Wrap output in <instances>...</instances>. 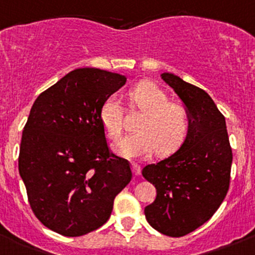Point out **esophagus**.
Instances as JSON below:
<instances>
[{"label":"esophagus","mask_w":255,"mask_h":255,"mask_svg":"<svg viewBox=\"0 0 255 255\" xmlns=\"http://www.w3.org/2000/svg\"><path fill=\"white\" fill-rule=\"evenodd\" d=\"M131 169H132V173H134L135 176H139L140 174H141V166H140L139 164H136V162H132Z\"/></svg>","instance_id":"34e87169"}]
</instances>
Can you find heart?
Returning <instances> with one entry per match:
<instances>
[{
    "instance_id": "heart-1",
    "label": "heart",
    "mask_w": 255,
    "mask_h": 255,
    "mask_svg": "<svg viewBox=\"0 0 255 255\" xmlns=\"http://www.w3.org/2000/svg\"><path fill=\"white\" fill-rule=\"evenodd\" d=\"M130 104L144 116L136 125V132L115 144L116 154L124 157H145L156 150L160 155L175 151L185 139L190 124L189 111L183 104L169 101L168 94L156 84L142 81L129 93ZM100 121L109 137L118 140L123 132V109L115 96L104 101Z\"/></svg>"
}]
</instances>
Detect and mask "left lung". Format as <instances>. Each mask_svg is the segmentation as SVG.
Segmentation results:
<instances>
[{
	"instance_id": "1",
	"label": "left lung",
	"mask_w": 255,
	"mask_h": 255,
	"mask_svg": "<svg viewBox=\"0 0 255 255\" xmlns=\"http://www.w3.org/2000/svg\"><path fill=\"white\" fill-rule=\"evenodd\" d=\"M161 79L188 109L190 124L178 151L142 169L156 188L145 217L155 230L178 238L208 222L220 207L229 189L233 152L225 118L204 90L169 72Z\"/></svg>"
}]
</instances>
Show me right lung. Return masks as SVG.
<instances>
[{
  "label": "right lung",
  "mask_w": 255,
  "mask_h": 255,
  "mask_svg": "<svg viewBox=\"0 0 255 255\" xmlns=\"http://www.w3.org/2000/svg\"><path fill=\"white\" fill-rule=\"evenodd\" d=\"M124 75L76 69L38 95L22 131L18 170L33 214L65 237L96 230L132 178L128 160L110 151L100 121L104 101Z\"/></svg>",
  "instance_id": "add662e5"
}]
</instances>
